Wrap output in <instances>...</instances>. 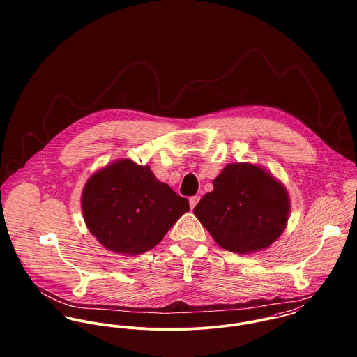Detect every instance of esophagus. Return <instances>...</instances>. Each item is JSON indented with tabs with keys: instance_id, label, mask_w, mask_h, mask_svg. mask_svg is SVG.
Here are the masks:
<instances>
[{
	"instance_id": "1",
	"label": "esophagus",
	"mask_w": 357,
	"mask_h": 357,
	"mask_svg": "<svg viewBox=\"0 0 357 357\" xmlns=\"http://www.w3.org/2000/svg\"><path fill=\"white\" fill-rule=\"evenodd\" d=\"M199 199H201V197L199 195H195V197H191L190 198V206H191V208H194L197 204L199 202Z\"/></svg>"
}]
</instances>
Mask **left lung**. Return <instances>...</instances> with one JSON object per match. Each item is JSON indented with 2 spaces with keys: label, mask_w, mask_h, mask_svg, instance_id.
Wrapping results in <instances>:
<instances>
[{
  "label": "left lung",
  "mask_w": 357,
  "mask_h": 357,
  "mask_svg": "<svg viewBox=\"0 0 357 357\" xmlns=\"http://www.w3.org/2000/svg\"><path fill=\"white\" fill-rule=\"evenodd\" d=\"M213 185L194 214L222 249L238 255L255 253L269 248L286 229L289 192L264 167L229 163Z\"/></svg>",
  "instance_id": "8db88e82"
}]
</instances>
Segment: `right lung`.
Segmentation results:
<instances>
[{"label":"right lung","mask_w":357,"mask_h":357,"mask_svg":"<svg viewBox=\"0 0 357 357\" xmlns=\"http://www.w3.org/2000/svg\"><path fill=\"white\" fill-rule=\"evenodd\" d=\"M82 214L91 234L118 255L155 248L190 210L188 199L160 183L150 166L118 159L93 173L82 191Z\"/></svg>","instance_id":"obj_1"}]
</instances>
